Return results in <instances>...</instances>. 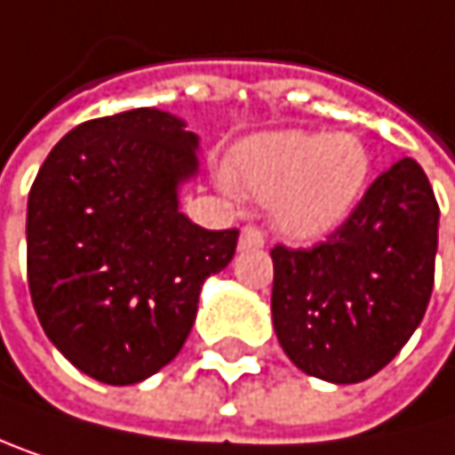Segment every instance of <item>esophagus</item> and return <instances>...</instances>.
<instances>
[{
  "mask_svg": "<svg viewBox=\"0 0 455 455\" xmlns=\"http://www.w3.org/2000/svg\"><path fill=\"white\" fill-rule=\"evenodd\" d=\"M262 246H265V235H262L257 228H243V230H241V238H238V249H241V251L262 249Z\"/></svg>",
  "mask_w": 455,
  "mask_h": 455,
  "instance_id": "obj_1",
  "label": "esophagus"
}]
</instances>
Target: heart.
Wrapping results in <instances>:
<instances>
[{"label":"heart","instance_id":"b5f03b06","mask_svg":"<svg viewBox=\"0 0 455 455\" xmlns=\"http://www.w3.org/2000/svg\"><path fill=\"white\" fill-rule=\"evenodd\" d=\"M371 174V153L352 132L283 129L249 137L220 185L270 204L273 225L294 241L329 235L352 214Z\"/></svg>","mask_w":455,"mask_h":455}]
</instances>
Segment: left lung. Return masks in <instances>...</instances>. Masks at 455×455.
I'll return each mask as SVG.
<instances>
[{"mask_svg": "<svg viewBox=\"0 0 455 455\" xmlns=\"http://www.w3.org/2000/svg\"><path fill=\"white\" fill-rule=\"evenodd\" d=\"M437 222L424 169L400 158L329 241L313 249L275 246L273 326L289 360L331 384L379 373L427 313Z\"/></svg>", "mask_w": 455, "mask_h": 455, "instance_id": "8db88e82", "label": "left lung"}]
</instances>
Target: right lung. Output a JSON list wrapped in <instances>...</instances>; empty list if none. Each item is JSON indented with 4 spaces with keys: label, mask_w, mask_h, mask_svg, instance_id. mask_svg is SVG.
Masks as SVG:
<instances>
[{
    "label": "right lung",
    "mask_w": 455,
    "mask_h": 455,
    "mask_svg": "<svg viewBox=\"0 0 455 455\" xmlns=\"http://www.w3.org/2000/svg\"><path fill=\"white\" fill-rule=\"evenodd\" d=\"M198 134L158 108L84 121L28 193V289L50 341L103 384H137L177 357L198 294L228 267L238 230L180 212Z\"/></svg>",
    "instance_id": "obj_1"
}]
</instances>
